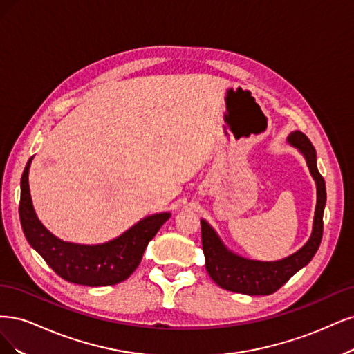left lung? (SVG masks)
<instances>
[{"mask_svg":"<svg viewBox=\"0 0 354 354\" xmlns=\"http://www.w3.org/2000/svg\"><path fill=\"white\" fill-rule=\"evenodd\" d=\"M288 141L297 147L306 157L307 166L317 187V203L315 210L313 232L297 253L278 261H257L239 257L222 244L219 236L212 230V226L201 221V241L206 269L210 278L219 287L248 295H269L278 291L294 273L304 268L316 254L322 241L324 234V209L326 204V188L322 175L316 166V150L310 140L295 131L288 136Z\"/></svg>","mask_w":354,"mask_h":354,"instance_id":"obj_1","label":"left lung"}]
</instances>
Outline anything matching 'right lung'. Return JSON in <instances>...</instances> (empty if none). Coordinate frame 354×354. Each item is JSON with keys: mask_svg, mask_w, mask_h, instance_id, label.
<instances>
[{"mask_svg": "<svg viewBox=\"0 0 354 354\" xmlns=\"http://www.w3.org/2000/svg\"><path fill=\"white\" fill-rule=\"evenodd\" d=\"M26 163L20 179L19 216L28 243L37 250L47 265L67 282L102 287L128 279L138 268L148 243L170 218L169 213L148 216L113 241L98 245H82L62 241L37 218L29 192V167Z\"/></svg>", "mask_w": 354, "mask_h": 354, "instance_id": "add662e5", "label": "right lung"}]
</instances>
